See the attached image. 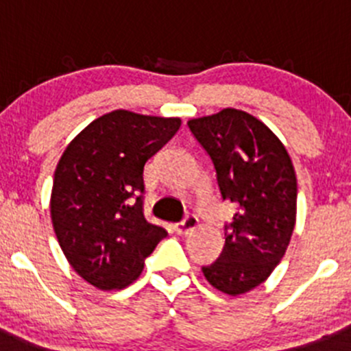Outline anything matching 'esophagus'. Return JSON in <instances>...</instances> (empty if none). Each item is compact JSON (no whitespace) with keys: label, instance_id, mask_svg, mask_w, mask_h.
Wrapping results in <instances>:
<instances>
[{"label":"esophagus","instance_id":"esophagus-1","mask_svg":"<svg viewBox=\"0 0 351 351\" xmlns=\"http://www.w3.org/2000/svg\"><path fill=\"white\" fill-rule=\"evenodd\" d=\"M197 226H198V219L193 214H190L186 215L182 222L175 224V231L178 232V234H189V232L193 231Z\"/></svg>","mask_w":351,"mask_h":351}]
</instances>
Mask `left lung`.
Here are the masks:
<instances>
[{
    "instance_id": "8db88e82",
    "label": "left lung",
    "mask_w": 351,
    "mask_h": 351,
    "mask_svg": "<svg viewBox=\"0 0 351 351\" xmlns=\"http://www.w3.org/2000/svg\"><path fill=\"white\" fill-rule=\"evenodd\" d=\"M217 173L224 200L238 212L224 228L219 260L202 267L212 287L239 295L263 284L284 258L297 214V178L282 141L256 117L236 108L189 120Z\"/></svg>"
}]
</instances>
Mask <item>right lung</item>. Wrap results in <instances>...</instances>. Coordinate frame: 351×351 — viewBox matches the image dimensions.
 <instances>
[{"label":"right lung","mask_w":351,"mask_h":351,"mask_svg":"<svg viewBox=\"0 0 351 351\" xmlns=\"http://www.w3.org/2000/svg\"><path fill=\"white\" fill-rule=\"evenodd\" d=\"M180 125L178 117L113 110L67 144L54 173L51 219L62 253L88 284H132L168 236L144 217L143 173Z\"/></svg>","instance_id":"1"}]
</instances>
